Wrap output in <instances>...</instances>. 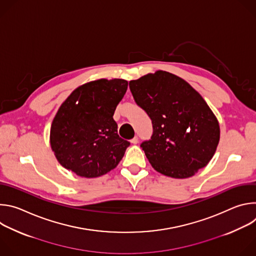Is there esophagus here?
<instances>
[{"mask_svg":"<svg viewBox=\"0 0 256 256\" xmlns=\"http://www.w3.org/2000/svg\"><path fill=\"white\" fill-rule=\"evenodd\" d=\"M138 136H134V138H132L130 140V142H132V144H138Z\"/></svg>","mask_w":256,"mask_h":256,"instance_id":"1","label":"esophagus"}]
</instances>
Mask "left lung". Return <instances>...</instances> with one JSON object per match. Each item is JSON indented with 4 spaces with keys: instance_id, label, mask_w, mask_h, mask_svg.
I'll use <instances>...</instances> for the list:
<instances>
[{
    "instance_id": "1",
    "label": "left lung",
    "mask_w": 256,
    "mask_h": 256,
    "mask_svg": "<svg viewBox=\"0 0 256 256\" xmlns=\"http://www.w3.org/2000/svg\"><path fill=\"white\" fill-rule=\"evenodd\" d=\"M130 88L152 120L151 140L140 147L156 171L182 179L208 164L220 140V126L196 89L165 70L132 80Z\"/></svg>"
}]
</instances>
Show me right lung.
Listing matches in <instances>:
<instances>
[{"label": "right lung", "mask_w": 256, "mask_h": 256, "mask_svg": "<svg viewBox=\"0 0 256 256\" xmlns=\"http://www.w3.org/2000/svg\"><path fill=\"white\" fill-rule=\"evenodd\" d=\"M128 81L99 79L79 86L54 118L50 142L58 163L78 176L94 178L114 169L130 142L114 120Z\"/></svg>", "instance_id": "right-lung-1"}]
</instances>
